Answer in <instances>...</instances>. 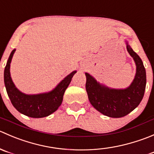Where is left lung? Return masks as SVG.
Segmentation results:
<instances>
[{
    "label": "left lung",
    "instance_id": "obj_1",
    "mask_svg": "<svg viewBox=\"0 0 154 154\" xmlns=\"http://www.w3.org/2000/svg\"><path fill=\"white\" fill-rule=\"evenodd\" d=\"M127 48L136 64L135 79L128 88L109 89L85 73V88L90 103L97 111L110 118H122L130 113L141 103L145 91L146 72L142 60L129 45Z\"/></svg>",
    "mask_w": 154,
    "mask_h": 154
}]
</instances>
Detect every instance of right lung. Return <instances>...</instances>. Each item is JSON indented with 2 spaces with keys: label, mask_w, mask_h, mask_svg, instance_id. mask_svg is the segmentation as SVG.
<instances>
[{
  "label": "right lung",
  "mask_w": 154,
  "mask_h": 154,
  "mask_svg": "<svg viewBox=\"0 0 154 154\" xmlns=\"http://www.w3.org/2000/svg\"><path fill=\"white\" fill-rule=\"evenodd\" d=\"M15 51L16 49L12 51L4 69V84L12 104L20 113L30 118H39L48 116L61 105L65 91L76 71L67 75L52 91L48 94L26 95L16 88L10 77V63Z\"/></svg>",
  "instance_id": "1"
}]
</instances>
